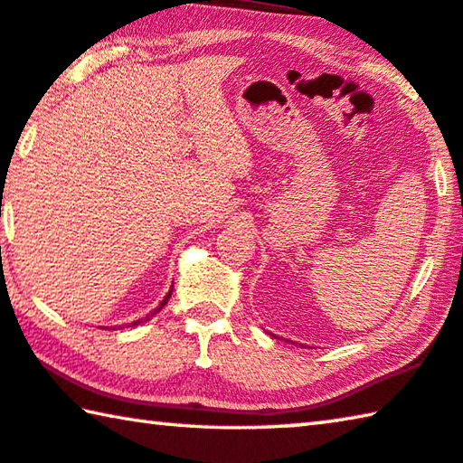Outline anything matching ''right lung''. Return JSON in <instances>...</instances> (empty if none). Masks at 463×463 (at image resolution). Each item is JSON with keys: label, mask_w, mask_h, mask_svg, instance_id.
Returning a JSON list of instances; mask_svg holds the SVG:
<instances>
[{"label": "right lung", "mask_w": 463, "mask_h": 463, "mask_svg": "<svg viewBox=\"0 0 463 463\" xmlns=\"http://www.w3.org/2000/svg\"><path fill=\"white\" fill-rule=\"evenodd\" d=\"M171 292H174V288H171L169 289V294L165 296V298H163V300L159 302V307H156L153 312H151V315H146L145 318H138V320H135V323H132V325H138V323H143V320H148V318H151V317H155L156 315V312H159L163 307H165V304H167V300H169V298H171Z\"/></svg>", "instance_id": "obj_1"}]
</instances>
